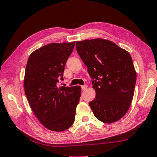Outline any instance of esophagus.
<instances>
[{
    "instance_id": "1",
    "label": "esophagus",
    "mask_w": 157,
    "mask_h": 157,
    "mask_svg": "<svg viewBox=\"0 0 157 157\" xmlns=\"http://www.w3.org/2000/svg\"><path fill=\"white\" fill-rule=\"evenodd\" d=\"M87 85H84V86H82L81 87H82V90H85L86 89V88H87Z\"/></svg>"
}]
</instances>
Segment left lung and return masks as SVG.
Here are the masks:
<instances>
[{"label":"left lung","instance_id":"left-lung-1","mask_svg":"<svg viewBox=\"0 0 157 157\" xmlns=\"http://www.w3.org/2000/svg\"><path fill=\"white\" fill-rule=\"evenodd\" d=\"M76 49L92 79L95 98L89 102L95 117L111 124L126 115L132 101L136 73L129 53L102 39L76 42Z\"/></svg>","mask_w":157,"mask_h":157}]
</instances>
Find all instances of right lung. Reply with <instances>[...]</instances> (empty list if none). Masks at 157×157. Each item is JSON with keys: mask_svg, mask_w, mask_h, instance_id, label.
<instances>
[{"mask_svg": "<svg viewBox=\"0 0 157 157\" xmlns=\"http://www.w3.org/2000/svg\"><path fill=\"white\" fill-rule=\"evenodd\" d=\"M75 42L51 43L31 54L25 69V95L33 112L47 129L61 132L75 121L81 87L60 86L69 57Z\"/></svg>", "mask_w": 157, "mask_h": 157, "instance_id": "right-lung-1", "label": "right lung"}]
</instances>
